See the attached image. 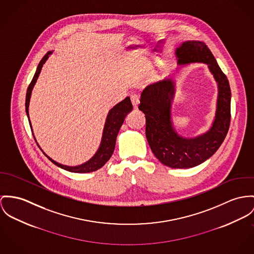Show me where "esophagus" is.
<instances>
[{"instance_id":"1","label":"esophagus","mask_w":254,"mask_h":254,"mask_svg":"<svg viewBox=\"0 0 254 254\" xmlns=\"http://www.w3.org/2000/svg\"><path fill=\"white\" fill-rule=\"evenodd\" d=\"M130 100H131V103H132V106H133V108H135L136 109L137 107H138V105H139V103H140V98H139V96H137V95H131V97H130Z\"/></svg>"}]
</instances>
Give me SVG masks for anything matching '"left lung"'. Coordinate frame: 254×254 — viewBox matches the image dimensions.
Listing matches in <instances>:
<instances>
[{
    "label": "left lung",
    "mask_w": 254,
    "mask_h": 254,
    "mask_svg": "<svg viewBox=\"0 0 254 254\" xmlns=\"http://www.w3.org/2000/svg\"><path fill=\"white\" fill-rule=\"evenodd\" d=\"M176 55L179 64H207L217 82L216 112L210 130L195 138H184L176 133L170 115L175 93L171 79L147 87L141 94L138 108L145 114L146 137L156 158L171 168H191L213 156L225 139L231 119V90L228 79L205 42L185 41L177 48Z\"/></svg>",
    "instance_id": "left-lung-1"
}]
</instances>
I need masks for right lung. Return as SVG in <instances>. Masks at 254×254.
I'll use <instances>...</instances> for the list:
<instances>
[{
  "mask_svg": "<svg viewBox=\"0 0 254 254\" xmlns=\"http://www.w3.org/2000/svg\"><path fill=\"white\" fill-rule=\"evenodd\" d=\"M52 52H47L44 57L41 59V61L39 62L37 71L33 77V80L31 81L28 90H27V95H26V113L29 117L28 114V107H29V102H30V98H31V94H32V90L34 85L36 84V81L39 77L41 67L43 65V64L45 63V61L48 58V56L51 54ZM132 110V104L130 102V98H126L124 100H122L121 102H119L116 104L108 113V116L106 118V122H105V126H104V129H103V135L101 139V144L100 147L97 152V154L93 156L89 161H87L86 163L79 165V166H74V167H69V166H65L63 164H60L58 162H56L55 160H53L52 158H50L49 156H47L55 165H57L59 167L69 171V172H74V173H89V172H93L96 171L99 168H101L109 159L111 156L113 155L114 149H115V145H116V138H117L118 132L125 121L126 116ZM29 123L31 124L30 120ZM31 129H32V126L30 125Z\"/></svg>",
  "mask_w": 254,
  "mask_h": 254,
  "instance_id": "1",
  "label": "right lung"
}]
</instances>
